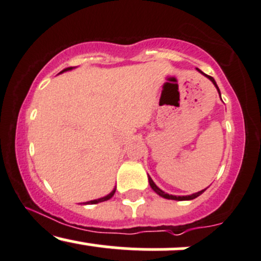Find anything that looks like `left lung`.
<instances>
[{
	"label": "left lung",
	"mask_w": 261,
	"mask_h": 261,
	"mask_svg": "<svg viewBox=\"0 0 261 261\" xmlns=\"http://www.w3.org/2000/svg\"><path fill=\"white\" fill-rule=\"evenodd\" d=\"M197 69H198V68H197ZM198 72H200L201 74H204L205 76H206V78H209L210 81L213 82V84L215 85V88L217 89V93L220 94V97H221V93H220V89H219V87H217V84H216L215 79H214L213 76L206 75V74H205V73L201 72L200 69H198ZM148 179H149V185H150V187H151L152 191H154V192L156 193V194H159V195H160V197L165 198V199H171V200H178V201H183V200H192V199H195L197 197H199V195H200V194H203V193H204L205 191H206V188H205V189H203V191L197 192V193H194V194H191V195H172V194H168V193H165L164 191H162V189L159 188V187L155 185L154 180L151 179V177H150L149 174H148Z\"/></svg>",
	"instance_id": "left-lung-1"
}]
</instances>
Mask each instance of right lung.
Listing matches in <instances>:
<instances>
[{
  "instance_id": "obj_1",
  "label": "right lung",
  "mask_w": 261,
  "mask_h": 261,
  "mask_svg": "<svg viewBox=\"0 0 261 261\" xmlns=\"http://www.w3.org/2000/svg\"><path fill=\"white\" fill-rule=\"evenodd\" d=\"M73 68H74V67H68V68H64L62 72H60V73H63V72H67V70H72ZM115 192H116V188H113V191L110 193V194H107V195H105V197H102V198H99V199H95V200H90V201H87V203H83L84 205H87V204H99V203H102V201H106V200H109V199H111L112 197H113V194H115Z\"/></svg>"
}]
</instances>
